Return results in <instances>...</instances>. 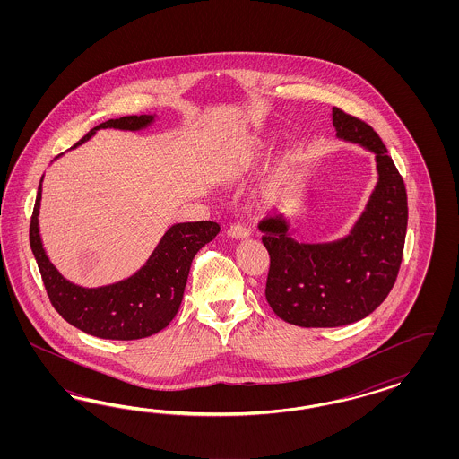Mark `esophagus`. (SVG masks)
Listing matches in <instances>:
<instances>
[{"label":"esophagus","mask_w":459,"mask_h":459,"mask_svg":"<svg viewBox=\"0 0 459 459\" xmlns=\"http://www.w3.org/2000/svg\"><path fill=\"white\" fill-rule=\"evenodd\" d=\"M227 234L232 238H247L250 236L249 227L244 223H232L227 230Z\"/></svg>","instance_id":"34e87169"}]
</instances>
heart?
Listing matches in <instances>:
<instances>
[{
  "instance_id": "heart-1",
  "label": "heart",
  "mask_w": 459,
  "mask_h": 459,
  "mask_svg": "<svg viewBox=\"0 0 459 459\" xmlns=\"http://www.w3.org/2000/svg\"><path fill=\"white\" fill-rule=\"evenodd\" d=\"M261 160H263V150L255 146V148H252L247 153L237 160L236 163L229 169V175L232 178H240V177L247 175L254 168L257 167Z\"/></svg>"
}]
</instances>
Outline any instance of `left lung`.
<instances>
[{
  "label": "left lung",
  "mask_w": 459,
  "mask_h": 459,
  "mask_svg": "<svg viewBox=\"0 0 459 459\" xmlns=\"http://www.w3.org/2000/svg\"><path fill=\"white\" fill-rule=\"evenodd\" d=\"M336 136L376 153V190L347 237L299 244L284 217L259 223L271 265L265 299L281 320L305 328L343 326L368 316L389 296L403 263L407 194L385 144L359 117L333 108Z\"/></svg>",
  "instance_id": "8db88e82"
}]
</instances>
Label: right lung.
Instances as JSON below:
<instances>
[{
  "label": "right lung",
  "instance_id": "add662e5",
  "mask_svg": "<svg viewBox=\"0 0 459 459\" xmlns=\"http://www.w3.org/2000/svg\"><path fill=\"white\" fill-rule=\"evenodd\" d=\"M154 116H125L96 126L77 144L92 138L98 129L138 131ZM43 180V177H42ZM42 180L30 222V246L42 274L43 286L56 313L72 326L106 340H139L161 332L178 313L195 254L221 232L210 221L171 225L146 264L131 278L100 288H82L64 278L50 263L39 232Z\"/></svg>",
  "mask_w": 459,
  "mask_h": 459
}]
</instances>
